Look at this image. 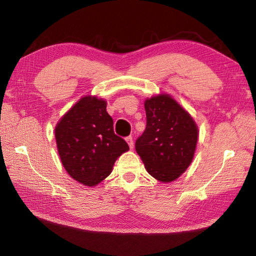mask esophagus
Segmentation results:
<instances>
[{
    "instance_id": "34e87169",
    "label": "esophagus",
    "mask_w": 256,
    "mask_h": 256,
    "mask_svg": "<svg viewBox=\"0 0 256 256\" xmlns=\"http://www.w3.org/2000/svg\"><path fill=\"white\" fill-rule=\"evenodd\" d=\"M125 140H126V142H128V146H130V149H133V146H134V144H133V138L130 136H128L126 138H125Z\"/></svg>"
}]
</instances>
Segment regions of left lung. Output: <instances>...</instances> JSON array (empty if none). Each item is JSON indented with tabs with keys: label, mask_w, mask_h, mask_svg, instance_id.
<instances>
[{
	"label": "left lung",
	"mask_w": 256,
	"mask_h": 256,
	"mask_svg": "<svg viewBox=\"0 0 256 256\" xmlns=\"http://www.w3.org/2000/svg\"><path fill=\"white\" fill-rule=\"evenodd\" d=\"M146 126L136 142V150L149 174L170 183L188 170L194 158L198 128L170 94H159L144 102Z\"/></svg>",
	"instance_id": "8db88e82"
}]
</instances>
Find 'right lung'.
Returning a JSON list of instances; mask_svg holds the SVG:
<instances>
[{"mask_svg": "<svg viewBox=\"0 0 256 256\" xmlns=\"http://www.w3.org/2000/svg\"><path fill=\"white\" fill-rule=\"evenodd\" d=\"M107 102L96 96L79 99L55 126L58 152L68 174L86 186H96L110 174L128 146L114 133Z\"/></svg>", "mask_w": 256, "mask_h": 256, "instance_id": "add662e5", "label": "right lung"}]
</instances>
